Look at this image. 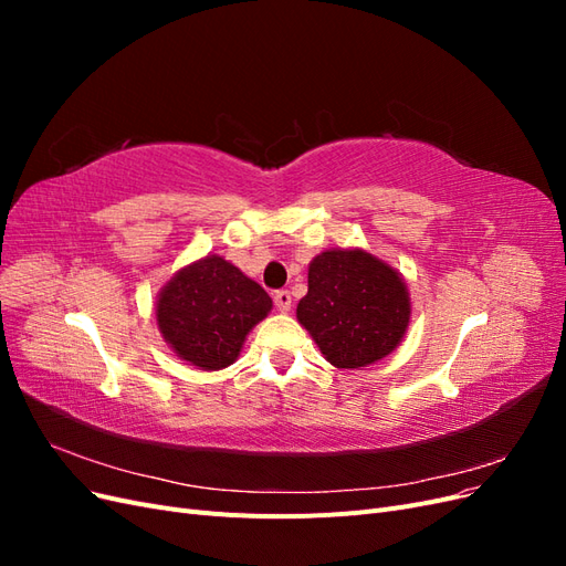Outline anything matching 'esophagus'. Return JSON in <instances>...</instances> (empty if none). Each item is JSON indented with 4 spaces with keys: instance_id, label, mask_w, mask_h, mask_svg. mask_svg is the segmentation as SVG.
Masks as SVG:
<instances>
[{
    "instance_id": "esophagus-1",
    "label": "esophagus",
    "mask_w": 566,
    "mask_h": 566,
    "mask_svg": "<svg viewBox=\"0 0 566 566\" xmlns=\"http://www.w3.org/2000/svg\"><path fill=\"white\" fill-rule=\"evenodd\" d=\"M273 302H276L281 312H290V306H293V295H290V290H276V293H273Z\"/></svg>"
}]
</instances>
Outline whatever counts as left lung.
<instances>
[{"instance_id": "left-lung-1", "label": "left lung", "mask_w": 566, "mask_h": 566, "mask_svg": "<svg viewBox=\"0 0 566 566\" xmlns=\"http://www.w3.org/2000/svg\"><path fill=\"white\" fill-rule=\"evenodd\" d=\"M297 318L337 368H364L399 345L410 318L401 276L364 250H328L310 264Z\"/></svg>"}]
</instances>
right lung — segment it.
<instances>
[{
	"label": "right lung",
	"mask_w": 566,
	"mask_h": 566,
	"mask_svg": "<svg viewBox=\"0 0 566 566\" xmlns=\"http://www.w3.org/2000/svg\"><path fill=\"white\" fill-rule=\"evenodd\" d=\"M269 312L266 290L212 254L181 269L163 287L158 328L184 361L219 370L235 361L245 335Z\"/></svg>",
	"instance_id": "1"
}]
</instances>
